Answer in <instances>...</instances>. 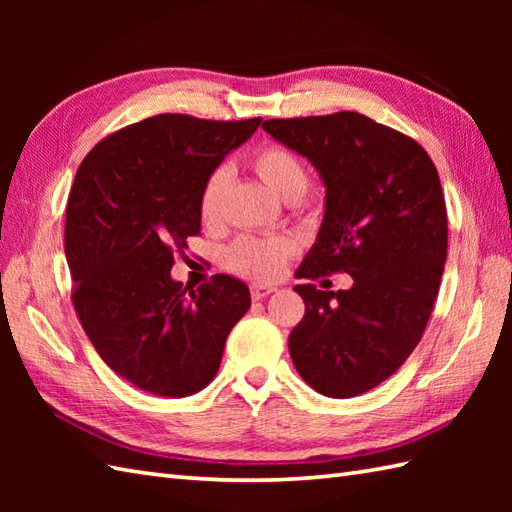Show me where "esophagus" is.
Returning a JSON list of instances; mask_svg holds the SVG:
<instances>
[{
	"label": "esophagus",
	"mask_w": 512,
	"mask_h": 512,
	"mask_svg": "<svg viewBox=\"0 0 512 512\" xmlns=\"http://www.w3.org/2000/svg\"><path fill=\"white\" fill-rule=\"evenodd\" d=\"M275 288L273 286H250V297H253V301H262L266 299L268 295H273Z\"/></svg>",
	"instance_id": "obj_1"
}]
</instances>
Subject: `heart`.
<instances>
[{
	"instance_id": "1",
	"label": "heart",
	"mask_w": 512,
	"mask_h": 512,
	"mask_svg": "<svg viewBox=\"0 0 512 512\" xmlns=\"http://www.w3.org/2000/svg\"><path fill=\"white\" fill-rule=\"evenodd\" d=\"M250 167L281 198L297 202L310 187V173L303 160L290 149L279 145H264L253 151ZM231 173L226 167H215L204 178L198 191V217L204 226H217L224 217V198ZM297 246L288 237H250L235 239L226 250L224 262L235 275L255 281L277 279L295 255Z\"/></svg>"
}]
</instances>
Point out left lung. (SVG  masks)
I'll return each instance as SVG.
<instances>
[{
  "label": "left lung",
  "instance_id": "1",
  "mask_svg": "<svg viewBox=\"0 0 512 512\" xmlns=\"http://www.w3.org/2000/svg\"><path fill=\"white\" fill-rule=\"evenodd\" d=\"M306 156L325 184L317 244L297 270L306 314L290 332L292 363L330 398L365 394L416 350L447 262V204L416 140L358 112L273 118L262 125ZM347 272L350 291L311 284Z\"/></svg>",
  "mask_w": 512,
  "mask_h": 512
}]
</instances>
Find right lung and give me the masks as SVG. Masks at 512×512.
Here are the masks:
<instances>
[{
  "label": "right lung",
  "instance_id": "1",
  "mask_svg": "<svg viewBox=\"0 0 512 512\" xmlns=\"http://www.w3.org/2000/svg\"><path fill=\"white\" fill-rule=\"evenodd\" d=\"M262 123L158 114L103 138L76 171L65 211L72 303L94 350L138 389L182 398L217 374L246 284L171 279L173 255L200 233L198 191Z\"/></svg>",
  "mask_w": 512,
  "mask_h": 512
}]
</instances>
